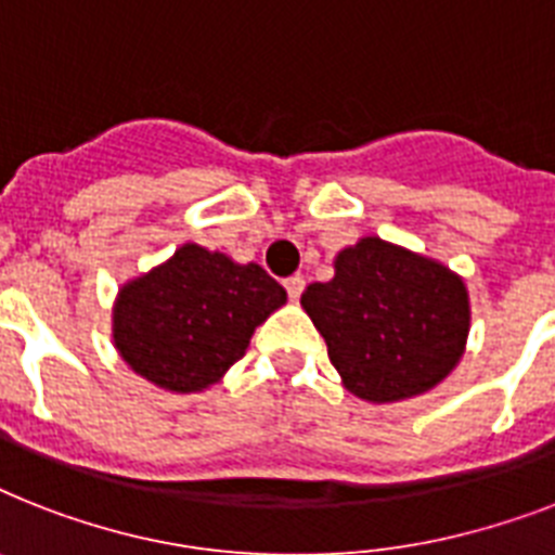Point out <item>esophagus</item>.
Returning <instances> with one entry per match:
<instances>
[{"mask_svg": "<svg viewBox=\"0 0 555 555\" xmlns=\"http://www.w3.org/2000/svg\"><path fill=\"white\" fill-rule=\"evenodd\" d=\"M285 291H287V296H291L293 301H299V296L305 293V279H301V276L285 279Z\"/></svg>", "mask_w": 555, "mask_h": 555, "instance_id": "1", "label": "esophagus"}]
</instances>
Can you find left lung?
<instances>
[{
    "label": "left lung",
    "mask_w": 555,
    "mask_h": 555,
    "mask_svg": "<svg viewBox=\"0 0 555 555\" xmlns=\"http://www.w3.org/2000/svg\"><path fill=\"white\" fill-rule=\"evenodd\" d=\"M350 393L399 402L439 385L465 350L462 279L425 256L367 236L336 256V276L301 293Z\"/></svg>",
    "instance_id": "8db88e82"
}]
</instances>
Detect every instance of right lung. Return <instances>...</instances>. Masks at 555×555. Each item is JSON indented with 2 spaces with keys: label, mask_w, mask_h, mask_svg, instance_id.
Here are the masks:
<instances>
[{
  "label": "right lung",
  "mask_w": 555,
  "mask_h": 555,
  "mask_svg": "<svg viewBox=\"0 0 555 555\" xmlns=\"http://www.w3.org/2000/svg\"><path fill=\"white\" fill-rule=\"evenodd\" d=\"M287 299L259 264L184 245L147 276L121 287L114 341L121 359L153 385L193 393L219 382L254 331Z\"/></svg>",
  "instance_id": "1"
}]
</instances>
